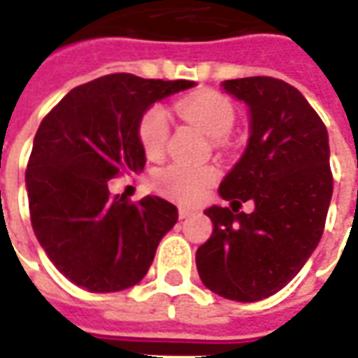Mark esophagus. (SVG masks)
I'll return each instance as SVG.
<instances>
[{
  "mask_svg": "<svg viewBox=\"0 0 358 358\" xmlns=\"http://www.w3.org/2000/svg\"><path fill=\"white\" fill-rule=\"evenodd\" d=\"M178 215H180V219H187V217L196 215V209H192V207H180Z\"/></svg>",
  "mask_w": 358,
  "mask_h": 358,
  "instance_id": "1",
  "label": "esophagus"
}]
</instances>
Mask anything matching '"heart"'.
<instances>
[{
  "instance_id": "obj_1",
  "label": "heart",
  "mask_w": 358,
  "mask_h": 358,
  "mask_svg": "<svg viewBox=\"0 0 358 358\" xmlns=\"http://www.w3.org/2000/svg\"><path fill=\"white\" fill-rule=\"evenodd\" d=\"M178 112L192 122L205 136L221 139L234 126V108L224 96L217 92H203L178 104ZM171 134L169 114L162 106L151 108L141 120L139 141L149 157H159L166 149ZM217 180L213 166H194V164H171L157 176V186L166 197L182 203H192L203 196V192Z\"/></svg>"
}]
</instances>
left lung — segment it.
<instances>
[{"label": "left lung", "mask_w": 358, "mask_h": 358, "mask_svg": "<svg viewBox=\"0 0 358 358\" xmlns=\"http://www.w3.org/2000/svg\"><path fill=\"white\" fill-rule=\"evenodd\" d=\"M248 108V143L211 205L213 232L196 252L203 285L222 299L256 302L281 291L318 246L334 192L327 129L294 87L273 77L222 81ZM252 199L255 211L238 213Z\"/></svg>", "instance_id": "left-lung-1"}]
</instances>
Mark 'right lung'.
Here are the masks:
<instances>
[{
	"label": "right lung",
	"mask_w": 358,
	"mask_h": 358,
	"mask_svg": "<svg viewBox=\"0 0 358 358\" xmlns=\"http://www.w3.org/2000/svg\"><path fill=\"white\" fill-rule=\"evenodd\" d=\"M192 87L104 75L71 89L42 120L24 174L31 222L50 262L77 287L116 292L137 285L178 221L176 205L162 197L127 203L110 196L108 180L143 171L145 112Z\"/></svg>",
	"instance_id": "1"
}]
</instances>
